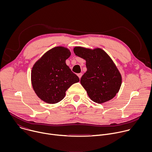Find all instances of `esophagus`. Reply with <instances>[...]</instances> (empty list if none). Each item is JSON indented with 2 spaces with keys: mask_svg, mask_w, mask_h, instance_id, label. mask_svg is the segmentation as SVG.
<instances>
[{
  "mask_svg": "<svg viewBox=\"0 0 152 152\" xmlns=\"http://www.w3.org/2000/svg\"><path fill=\"white\" fill-rule=\"evenodd\" d=\"M82 76V73H79V74H77V76L79 77V79H80V78H81Z\"/></svg>",
  "mask_w": 152,
  "mask_h": 152,
  "instance_id": "34e87169",
  "label": "esophagus"
}]
</instances>
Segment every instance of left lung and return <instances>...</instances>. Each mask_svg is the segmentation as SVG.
<instances>
[{
    "instance_id": "1",
    "label": "left lung",
    "mask_w": 152,
    "mask_h": 152,
    "mask_svg": "<svg viewBox=\"0 0 152 152\" xmlns=\"http://www.w3.org/2000/svg\"><path fill=\"white\" fill-rule=\"evenodd\" d=\"M73 51L86 61L87 71L82 76L80 83L91 100L103 103L113 99L120 89L122 77L111 57L98 48L76 46Z\"/></svg>"
}]
</instances>
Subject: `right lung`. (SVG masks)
Segmentation results:
<instances>
[{
	"label": "right lung",
	"mask_w": 152,
	"mask_h": 152,
	"mask_svg": "<svg viewBox=\"0 0 152 152\" xmlns=\"http://www.w3.org/2000/svg\"><path fill=\"white\" fill-rule=\"evenodd\" d=\"M70 55L68 48L58 46L46 52L34 64L32 88L43 102L55 104L61 101L70 86L79 81L66 63Z\"/></svg>",
	"instance_id": "obj_1"
}]
</instances>
